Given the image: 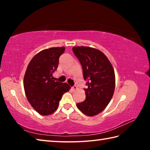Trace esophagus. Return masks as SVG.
I'll use <instances>...</instances> for the list:
<instances>
[{
  "label": "esophagus",
  "instance_id": "obj_1",
  "mask_svg": "<svg viewBox=\"0 0 150 150\" xmlns=\"http://www.w3.org/2000/svg\"><path fill=\"white\" fill-rule=\"evenodd\" d=\"M71 89H72L73 91H76V90L77 89V86H76V85H74V86H73V87H71Z\"/></svg>",
  "mask_w": 150,
  "mask_h": 150
}]
</instances>
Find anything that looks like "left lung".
I'll return each instance as SVG.
<instances>
[{"label":"left lung","mask_w":150,"mask_h":150,"mask_svg":"<svg viewBox=\"0 0 150 150\" xmlns=\"http://www.w3.org/2000/svg\"><path fill=\"white\" fill-rule=\"evenodd\" d=\"M73 52L83 69V77L87 80L85 88L86 98L77 106L88 116L100 113L112 98L115 88V74L107 57L95 48L73 47Z\"/></svg>","instance_id":"obj_1"}]
</instances>
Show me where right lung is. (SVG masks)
I'll use <instances>...</instances> for the list:
<instances>
[{
    "mask_svg": "<svg viewBox=\"0 0 150 150\" xmlns=\"http://www.w3.org/2000/svg\"><path fill=\"white\" fill-rule=\"evenodd\" d=\"M65 49L57 47L42 50L27 67L24 77L25 93L30 105L41 115L54 112L62 95L71 88L67 83L52 80V73L57 69L59 58Z\"/></svg>",
    "mask_w": 150,
    "mask_h": 150,
    "instance_id": "right-lung-1",
    "label": "right lung"
}]
</instances>
